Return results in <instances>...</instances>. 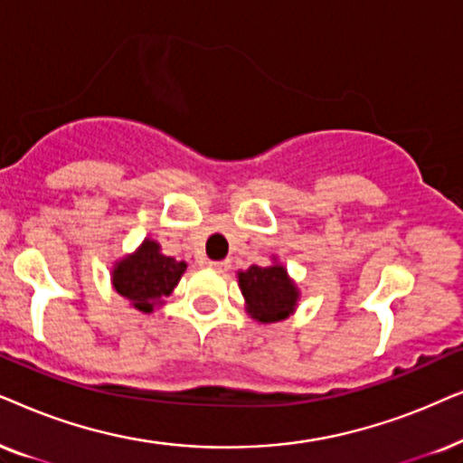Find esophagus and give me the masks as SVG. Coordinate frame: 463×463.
Here are the masks:
<instances>
[{
  "label": "esophagus",
  "instance_id": "obj_1",
  "mask_svg": "<svg viewBox=\"0 0 463 463\" xmlns=\"http://www.w3.org/2000/svg\"><path fill=\"white\" fill-rule=\"evenodd\" d=\"M209 267L218 270V273H226V270L231 269V260H212L209 262Z\"/></svg>",
  "mask_w": 463,
  "mask_h": 463
}]
</instances>
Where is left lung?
<instances>
[{
    "label": "left lung",
    "mask_w": 463,
    "mask_h": 463,
    "mask_svg": "<svg viewBox=\"0 0 463 463\" xmlns=\"http://www.w3.org/2000/svg\"><path fill=\"white\" fill-rule=\"evenodd\" d=\"M239 288L245 296L250 316L258 322H279L294 311L298 289L288 279L286 269L279 264L273 267H250L239 273Z\"/></svg>",
    "instance_id": "obj_1"
}]
</instances>
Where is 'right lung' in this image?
Returning <instances> with one entry per match:
<instances>
[{
	"label": "right lung",
	"mask_w": 463,
	"mask_h": 463,
	"mask_svg": "<svg viewBox=\"0 0 463 463\" xmlns=\"http://www.w3.org/2000/svg\"><path fill=\"white\" fill-rule=\"evenodd\" d=\"M184 270L186 262L160 254L158 243L146 239L133 256L125 258L114 269V288L120 296L131 300L135 309L150 313L160 298L171 294Z\"/></svg>",
	"instance_id": "obj_1"
}]
</instances>
